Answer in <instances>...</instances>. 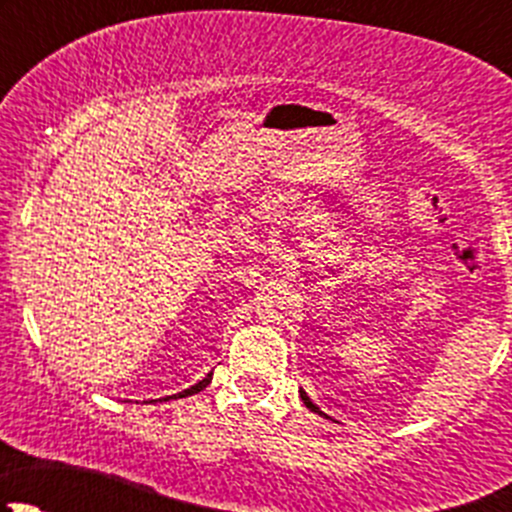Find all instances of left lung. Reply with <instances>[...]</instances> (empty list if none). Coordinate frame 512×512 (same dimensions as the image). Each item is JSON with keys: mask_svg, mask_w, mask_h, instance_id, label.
<instances>
[{"mask_svg": "<svg viewBox=\"0 0 512 512\" xmlns=\"http://www.w3.org/2000/svg\"><path fill=\"white\" fill-rule=\"evenodd\" d=\"M302 401H304V406H307V409H312V411H314V414H322V411H319L317 406H314L312 401H309V396H307V394H302Z\"/></svg>", "mask_w": 512, "mask_h": 512, "instance_id": "obj_1", "label": "left lung"}]
</instances>
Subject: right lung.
Here are the masks:
<instances>
[{
    "mask_svg": "<svg viewBox=\"0 0 512 512\" xmlns=\"http://www.w3.org/2000/svg\"><path fill=\"white\" fill-rule=\"evenodd\" d=\"M210 379H213V374H208V376H205V379H203V381H198V384H195V386H190V389L180 391V394H175V396H178V399H183V396H190V394H198V391H200V389H205V386H208V384H210ZM168 399H170V396H168Z\"/></svg>",
    "mask_w": 512,
    "mask_h": 512,
    "instance_id": "1",
    "label": "right lung"
}]
</instances>
